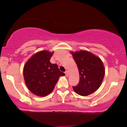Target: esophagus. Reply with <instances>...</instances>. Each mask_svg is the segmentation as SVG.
<instances>
[{
    "instance_id": "1",
    "label": "esophagus",
    "mask_w": 127,
    "mask_h": 127,
    "mask_svg": "<svg viewBox=\"0 0 127 127\" xmlns=\"http://www.w3.org/2000/svg\"><path fill=\"white\" fill-rule=\"evenodd\" d=\"M65 76H68V71H65Z\"/></svg>"
}]
</instances>
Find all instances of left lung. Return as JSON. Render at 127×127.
<instances>
[{
	"mask_svg": "<svg viewBox=\"0 0 127 127\" xmlns=\"http://www.w3.org/2000/svg\"><path fill=\"white\" fill-rule=\"evenodd\" d=\"M72 54L79 73V82L73 88L79 95H90L98 90L104 78L103 63L100 58L86 51Z\"/></svg>",
	"mask_w": 127,
	"mask_h": 127,
	"instance_id": "8db88e82",
	"label": "left lung"
}]
</instances>
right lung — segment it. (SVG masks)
Here are the masks:
<instances>
[{"instance_id": "obj_1", "label": "right lung", "mask_w": 127, "mask_h": 127, "mask_svg": "<svg viewBox=\"0 0 127 127\" xmlns=\"http://www.w3.org/2000/svg\"><path fill=\"white\" fill-rule=\"evenodd\" d=\"M53 52L42 51L32 57L24 67L23 73L26 85L36 95L45 97L53 91L59 77L64 73L59 70L50 59Z\"/></svg>"}]
</instances>
